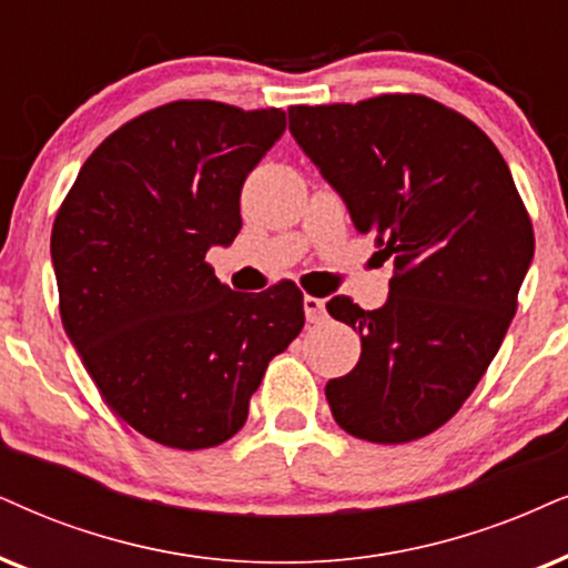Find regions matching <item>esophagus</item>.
Listing matches in <instances>:
<instances>
[{
    "mask_svg": "<svg viewBox=\"0 0 568 568\" xmlns=\"http://www.w3.org/2000/svg\"><path fill=\"white\" fill-rule=\"evenodd\" d=\"M304 314H306V322H325L327 320L325 298L304 296Z\"/></svg>",
    "mask_w": 568,
    "mask_h": 568,
    "instance_id": "34e87169",
    "label": "esophagus"
}]
</instances>
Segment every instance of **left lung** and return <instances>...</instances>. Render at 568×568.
<instances>
[{
    "label": "left lung",
    "mask_w": 568,
    "mask_h": 568,
    "mask_svg": "<svg viewBox=\"0 0 568 568\" xmlns=\"http://www.w3.org/2000/svg\"><path fill=\"white\" fill-rule=\"evenodd\" d=\"M288 123L356 231L396 260L379 308L327 301L362 337L356 367L325 387L329 412L369 443L425 437L490 367L532 264L511 170L471 120L414 93L291 106Z\"/></svg>",
    "instance_id": "8db88e82"
}]
</instances>
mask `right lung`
I'll return each mask as SVG.
<instances>
[{"mask_svg": "<svg viewBox=\"0 0 568 568\" xmlns=\"http://www.w3.org/2000/svg\"><path fill=\"white\" fill-rule=\"evenodd\" d=\"M283 110L172 102L114 131L52 227L64 333L118 416L170 448L246 425L270 358L304 327L293 283L241 296L204 262L241 231V189Z\"/></svg>", "mask_w": 568, "mask_h": 568, "instance_id": "right-lung-1", "label": "right lung"}]
</instances>
